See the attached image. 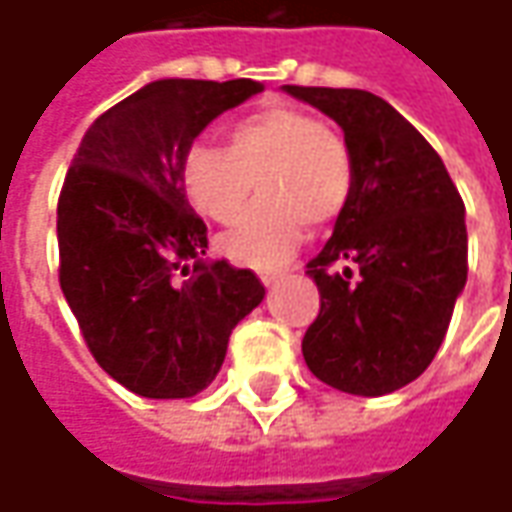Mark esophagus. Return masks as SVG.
Returning <instances> with one entry per match:
<instances>
[{"instance_id":"esophagus-1","label":"esophagus","mask_w":512,"mask_h":512,"mask_svg":"<svg viewBox=\"0 0 512 512\" xmlns=\"http://www.w3.org/2000/svg\"><path fill=\"white\" fill-rule=\"evenodd\" d=\"M280 277H283L280 271H263V274H260V280H263V285H274V283H277V280H280Z\"/></svg>"}]
</instances>
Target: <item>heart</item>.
Listing matches in <instances>:
<instances>
[{
	"mask_svg": "<svg viewBox=\"0 0 512 512\" xmlns=\"http://www.w3.org/2000/svg\"><path fill=\"white\" fill-rule=\"evenodd\" d=\"M260 201L221 238L235 263L283 266L305 235L339 218L353 193V156L333 125L294 106H271L227 128V148L198 139L182 156L190 204L215 224H232L252 190Z\"/></svg>",
	"mask_w": 512,
	"mask_h": 512,
	"instance_id": "1",
	"label": "heart"
}]
</instances>
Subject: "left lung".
<instances>
[{"label":"left lung","mask_w":512,"mask_h":512,"mask_svg":"<svg viewBox=\"0 0 512 512\" xmlns=\"http://www.w3.org/2000/svg\"><path fill=\"white\" fill-rule=\"evenodd\" d=\"M342 125L353 193L308 260L319 314L302 336L308 370L350 395L415 381L446 339L468 280L465 204L440 154L373 92L285 86Z\"/></svg>","instance_id":"obj_1"}]
</instances>
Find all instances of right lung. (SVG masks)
Segmentation results:
<instances>
[{"instance_id": "1", "label": "right lung", "mask_w": 512, "mask_h": 512, "mask_svg": "<svg viewBox=\"0 0 512 512\" xmlns=\"http://www.w3.org/2000/svg\"><path fill=\"white\" fill-rule=\"evenodd\" d=\"M263 92L238 81H154L83 134L58 196V280L83 342L142 398H193L218 375L232 328L266 288L252 269L204 263L207 224L182 156L207 125Z\"/></svg>"}]
</instances>
